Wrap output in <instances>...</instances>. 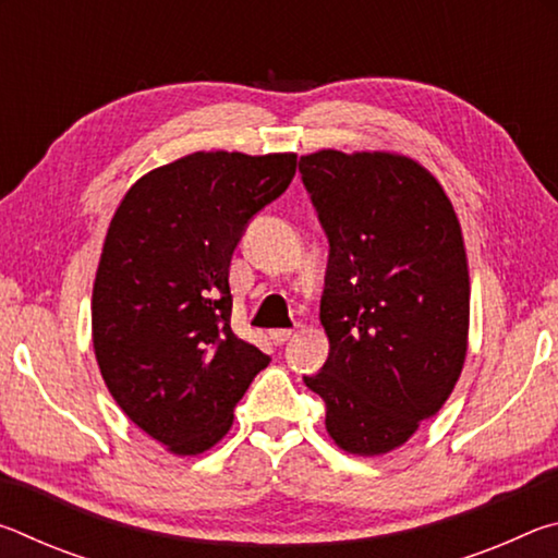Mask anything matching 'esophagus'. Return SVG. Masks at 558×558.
<instances>
[{
  "label": "esophagus",
  "instance_id": "esophagus-1",
  "mask_svg": "<svg viewBox=\"0 0 558 558\" xmlns=\"http://www.w3.org/2000/svg\"><path fill=\"white\" fill-rule=\"evenodd\" d=\"M292 337V329H270V339H272V344H286L288 339Z\"/></svg>",
  "mask_w": 558,
  "mask_h": 558
}]
</instances>
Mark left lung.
Wrapping results in <instances>:
<instances>
[{
  "label": "left lung",
  "instance_id": "left-lung-1",
  "mask_svg": "<svg viewBox=\"0 0 558 558\" xmlns=\"http://www.w3.org/2000/svg\"><path fill=\"white\" fill-rule=\"evenodd\" d=\"M329 243L323 369L302 376L356 456L403 446L456 386L468 352V258L452 204L418 162L337 149L300 157Z\"/></svg>",
  "mask_w": 558,
  "mask_h": 558
}]
</instances>
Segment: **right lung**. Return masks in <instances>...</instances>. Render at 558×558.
I'll return each mask as SVG.
<instances>
[{
    "label": "right lung",
    "mask_w": 558,
    "mask_h": 558,
    "mask_svg": "<svg viewBox=\"0 0 558 558\" xmlns=\"http://www.w3.org/2000/svg\"><path fill=\"white\" fill-rule=\"evenodd\" d=\"M298 155L194 153L120 202L93 286V347L112 399L177 456L219 442L270 356L231 329L229 268Z\"/></svg>",
    "instance_id": "1"
}]
</instances>
